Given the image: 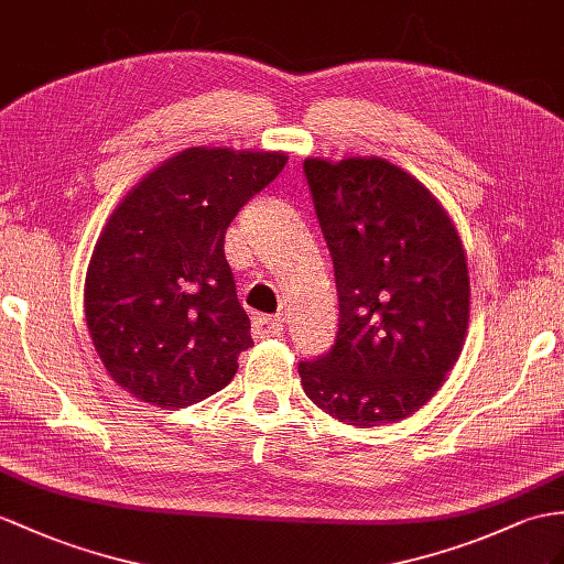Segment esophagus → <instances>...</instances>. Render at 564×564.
<instances>
[{
	"mask_svg": "<svg viewBox=\"0 0 564 564\" xmlns=\"http://www.w3.org/2000/svg\"><path fill=\"white\" fill-rule=\"evenodd\" d=\"M284 333V321L280 315H256L253 318V337L268 339V337H280Z\"/></svg>",
	"mask_w": 564,
	"mask_h": 564,
	"instance_id": "34e87169",
	"label": "esophagus"
}]
</instances>
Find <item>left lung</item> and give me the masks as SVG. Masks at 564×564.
Masks as SVG:
<instances>
[{
  "label": "left lung",
  "instance_id": "left-lung-1",
  "mask_svg": "<svg viewBox=\"0 0 564 564\" xmlns=\"http://www.w3.org/2000/svg\"><path fill=\"white\" fill-rule=\"evenodd\" d=\"M315 215L335 263L339 333L299 364L304 392L359 429L429 404L469 329L471 286L455 219L386 158H306Z\"/></svg>",
  "mask_w": 564,
  "mask_h": 564
}]
</instances>
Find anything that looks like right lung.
Instances as JSON below:
<instances>
[{
    "instance_id": "1",
    "label": "right lung",
    "mask_w": 564,
    "mask_h": 564,
    "mask_svg": "<svg viewBox=\"0 0 564 564\" xmlns=\"http://www.w3.org/2000/svg\"><path fill=\"white\" fill-rule=\"evenodd\" d=\"M286 160L282 150L186 148L107 217L86 270V325L107 376L139 402L184 409L235 378L253 339L225 231Z\"/></svg>"
}]
</instances>
